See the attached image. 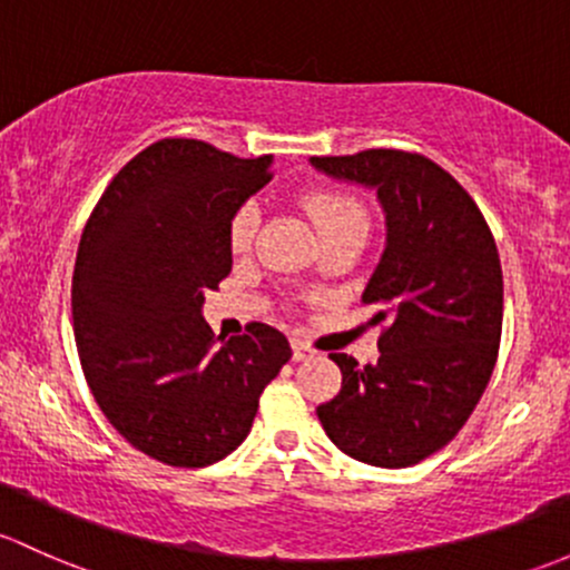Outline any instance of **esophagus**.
<instances>
[{"label":"esophagus","instance_id":"esophagus-1","mask_svg":"<svg viewBox=\"0 0 570 570\" xmlns=\"http://www.w3.org/2000/svg\"><path fill=\"white\" fill-rule=\"evenodd\" d=\"M292 357H295L297 363H303V361H308V357H314V350H311L305 341L295 338V341H292Z\"/></svg>","mask_w":570,"mask_h":570}]
</instances>
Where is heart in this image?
<instances>
[{"label": "heart", "instance_id": "b5f03b06", "mask_svg": "<svg viewBox=\"0 0 570 570\" xmlns=\"http://www.w3.org/2000/svg\"><path fill=\"white\" fill-rule=\"evenodd\" d=\"M305 209L314 218L316 229H320L322 237L338 235V232L350 229H365L368 232V218H365V209L361 202L352 199L346 194H335V190H316L305 199ZM256 226H259V207L254 202L243 205L235 213L229 226V239L232 248L243 250L248 248L250 239L256 235Z\"/></svg>", "mask_w": 570, "mask_h": 570}]
</instances>
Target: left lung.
Segmentation results:
<instances>
[{"mask_svg": "<svg viewBox=\"0 0 570 570\" xmlns=\"http://www.w3.org/2000/svg\"><path fill=\"white\" fill-rule=\"evenodd\" d=\"M341 183L376 194L385 248L361 303L385 325L380 361L333 352L341 391L316 406L346 456L412 466L459 434L494 371L502 333V267L481 209L423 155L365 149L311 158Z\"/></svg>", "mask_w": 570, "mask_h": 570, "instance_id": "left-lung-1", "label": "left lung"}]
</instances>
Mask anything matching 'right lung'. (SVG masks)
<instances>
[{
  "label": "right lung",
  "mask_w": 570,
  "mask_h": 570,
  "mask_svg": "<svg viewBox=\"0 0 570 570\" xmlns=\"http://www.w3.org/2000/svg\"><path fill=\"white\" fill-rule=\"evenodd\" d=\"M269 169L273 155L155 141L122 166L83 226L73 269L81 368L111 426L149 459L207 466L229 456L292 357L275 327L254 322L224 341L202 316L205 292L232 269V218Z\"/></svg>",
  "instance_id": "obj_1"
}]
</instances>
